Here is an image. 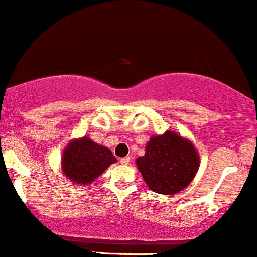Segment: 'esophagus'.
<instances>
[{
    "label": "esophagus",
    "instance_id": "1",
    "mask_svg": "<svg viewBox=\"0 0 257 257\" xmlns=\"http://www.w3.org/2000/svg\"><path fill=\"white\" fill-rule=\"evenodd\" d=\"M130 160H131V159H130V157H125V158H121V159H120V163H121V164H122V165H127V164L130 163Z\"/></svg>",
    "mask_w": 257,
    "mask_h": 257
}]
</instances>
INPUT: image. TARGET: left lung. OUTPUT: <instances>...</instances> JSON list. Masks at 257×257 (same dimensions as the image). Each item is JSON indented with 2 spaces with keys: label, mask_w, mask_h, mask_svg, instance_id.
<instances>
[{
  "label": "left lung",
  "mask_w": 257,
  "mask_h": 257,
  "mask_svg": "<svg viewBox=\"0 0 257 257\" xmlns=\"http://www.w3.org/2000/svg\"><path fill=\"white\" fill-rule=\"evenodd\" d=\"M136 164L153 192L175 194L194 178L199 169V155L189 141L176 132L166 131L151 138L146 154L138 158Z\"/></svg>",
  "instance_id": "obj_1"
}]
</instances>
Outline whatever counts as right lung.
<instances>
[{
    "label": "right lung",
    "mask_w": 257,
    "mask_h": 257,
    "mask_svg": "<svg viewBox=\"0 0 257 257\" xmlns=\"http://www.w3.org/2000/svg\"><path fill=\"white\" fill-rule=\"evenodd\" d=\"M113 153L88 137L71 141L63 152V172L76 184H88L115 163Z\"/></svg>",
    "instance_id": "1"
}]
</instances>
